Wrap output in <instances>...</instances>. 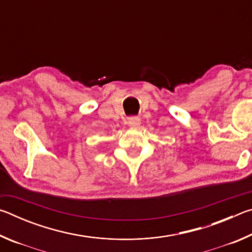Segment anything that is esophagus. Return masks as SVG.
<instances>
[{
  "label": "esophagus",
  "instance_id": "34e87169",
  "mask_svg": "<svg viewBox=\"0 0 252 252\" xmlns=\"http://www.w3.org/2000/svg\"><path fill=\"white\" fill-rule=\"evenodd\" d=\"M127 125L132 127H138L141 125V120H140L139 117H131L127 119Z\"/></svg>",
  "mask_w": 252,
  "mask_h": 252
}]
</instances>
